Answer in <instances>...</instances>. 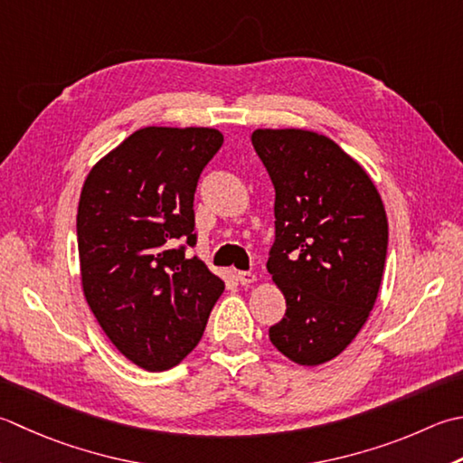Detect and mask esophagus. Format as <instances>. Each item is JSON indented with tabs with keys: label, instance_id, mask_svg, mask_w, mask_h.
I'll use <instances>...</instances> for the list:
<instances>
[{
	"label": "esophagus",
	"instance_id": "34e87169",
	"mask_svg": "<svg viewBox=\"0 0 463 463\" xmlns=\"http://www.w3.org/2000/svg\"><path fill=\"white\" fill-rule=\"evenodd\" d=\"M237 279H239L241 285H252L257 280V275L250 273V270H239Z\"/></svg>",
	"mask_w": 463,
	"mask_h": 463
}]
</instances>
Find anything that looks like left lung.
Instances as JSON below:
<instances>
[{
  "instance_id": "obj_1",
  "label": "left lung",
  "mask_w": 463,
  "mask_h": 463,
  "mask_svg": "<svg viewBox=\"0 0 463 463\" xmlns=\"http://www.w3.org/2000/svg\"><path fill=\"white\" fill-rule=\"evenodd\" d=\"M275 186L267 269L287 301L269 339L298 365L345 351L373 309L387 257V216L373 180L331 138L311 130L250 136Z\"/></svg>"
}]
</instances>
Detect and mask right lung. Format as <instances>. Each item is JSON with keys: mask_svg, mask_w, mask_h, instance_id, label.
Instances as JSON below:
<instances>
[{"mask_svg": "<svg viewBox=\"0 0 463 463\" xmlns=\"http://www.w3.org/2000/svg\"><path fill=\"white\" fill-rule=\"evenodd\" d=\"M214 128L146 126L96 162L78 204L84 297L114 347L146 371L178 365L201 341L224 283L186 257L194 193L222 146Z\"/></svg>", "mask_w": 463, "mask_h": 463, "instance_id": "right-lung-1", "label": "right lung"}]
</instances>
